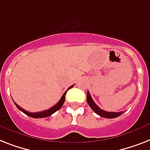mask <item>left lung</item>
Returning a JSON list of instances; mask_svg holds the SVG:
<instances>
[{"mask_svg":"<svg viewBox=\"0 0 150 150\" xmlns=\"http://www.w3.org/2000/svg\"><path fill=\"white\" fill-rule=\"evenodd\" d=\"M87 103L88 104V105L91 107V109L94 111L97 115H100L102 117L106 118V119H114V118H116L118 117V116H119L123 112H106V111H104L103 110V109H101L95 103L94 101L92 100V97H91V95H90L88 91L87 92Z\"/></svg>","mask_w":150,"mask_h":150,"instance_id":"1","label":"left lung"}]
</instances>
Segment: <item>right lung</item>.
<instances>
[{"mask_svg": "<svg viewBox=\"0 0 150 150\" xmlns=\"http://www.w3.org/2000/svg\"><path fill=\"white\" fill-rule=\"evenodd\" d=\"M73 86H74V85L71 86H70V87L68 88V90L70 89V88H71ZM66 92H64V94L62 95V98H61L60 100L58 101V103H57L56 105H54V106L52 107L51 109H47V110H45V111H42V112H28V111L23 109L22 108H21V107L16 104L14 102V104H15L16 106H17V108H18L19 110L21 111L22 112H24V114H26L27 115H28V116H30V117L35 118V119H39V118H45V117H48V116H50V115H52L53 113L55 112L56 111H58V109H60L61 108H62V106L63 104H64V101H65V95H66Z\"/></svg>", "mask_w": 150, "mask_h": 150, "instance_id": "right-lung-1", "label": "right lung"}]
</instances>
